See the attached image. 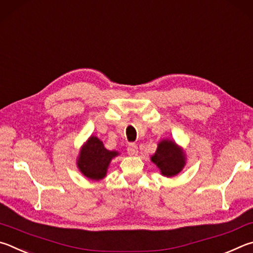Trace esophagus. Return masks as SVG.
<instances>
[{"instance_id":"esophagus-1","label":"esophagus","mask_w":253,"mask_h":253,"mask_svg":"<svg viewBox=\"0 0 253 253\" xmlns=\"http://www.w3.org/2000/svg\"><path fill=\"white\" fill-rule=\"evenodd\" d=\"M138 153H139L138 147H136L134 143L129 144V147H127V154H129L130 157H135L138 156Z\"/></svg>"}]
</instances>
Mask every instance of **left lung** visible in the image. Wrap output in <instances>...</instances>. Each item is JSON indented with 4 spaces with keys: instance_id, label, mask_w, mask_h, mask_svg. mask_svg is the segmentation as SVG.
Returning a JSON list of instances; mask_svg holds the SVG:
<instances>
[{
    "instance_id": "obj_1",
    "label": "left lung",
    "mask_w": 253,
    "mask_h": 253,
    "mask_svg": "<svg viewBox=\"0 0 253 253\" xmlns=\"http://www.w3.org/2000/svg\"><path fill=\"white\" fill-rule=\"evenodd\" d=\"M151 161L159 168L162 175L173 178L187 165V156L182 147L176 144L174 140L165 139L158 143L157 151L151 156Z\"/></svg>"
}]
</instances>
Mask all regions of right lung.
<instances>
[{
  "instance_id": "obj_1",
  "label": "right lung",
  "mask_w": 253,
  "mask_h": 253,
  "mask_svg": "<svg viewBox=\"0 0 253 253\" xmlns=\"http://www.w3.org/2000/svg\"><path fill=\"white\" fill-rule=\"evenodd\" d=\"M119 154L118 151L105 149L97 136L91 135L80 149L77 166L79 171L87 179L99 181L105 178L111 161Z\"/></svg>"
}]
</instances>
